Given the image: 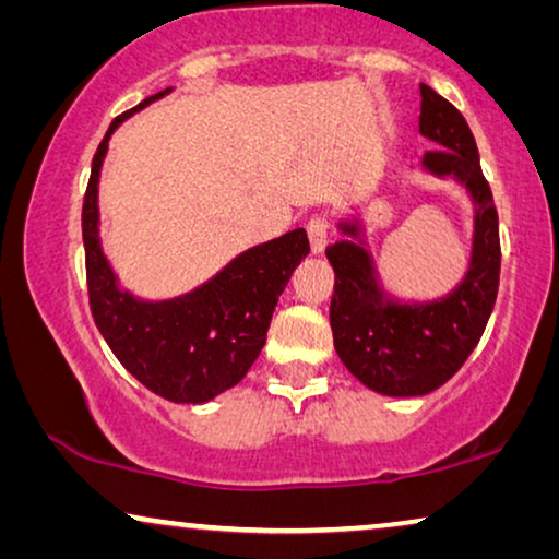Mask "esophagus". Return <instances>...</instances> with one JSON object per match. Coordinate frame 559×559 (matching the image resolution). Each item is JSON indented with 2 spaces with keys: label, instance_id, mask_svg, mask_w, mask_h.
I'll return each mask as SVG.
<instances>
[{
  "label": "esophagus",
  "instance_id": "obj_1",
  "mask_svg": "<svg viewBox=\"0 0 559 559\" xmlns=\"http://www.w3.org/2000/svg\"><path fill=\"white\" fill-rule=\"evenodd\" d=\"M308 239L312 254H323L328 247V221L323 216H312L308 221Z\"/></svg>",
  "mask_w": 559,
  "mask_h": 559
}]
</instances>
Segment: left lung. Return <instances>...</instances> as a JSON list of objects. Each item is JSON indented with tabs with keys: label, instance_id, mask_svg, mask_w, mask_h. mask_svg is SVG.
<instances>
[{
	"label": "left lung",
	"instance_id": "1",
	"mask_svg": "<svg viewBox=\"0 0 559 559\" xmlns=\"http://www.w3.org/2000/svg\"><path fill=\"white\" fill-rule=\"evenodd\" d=\"M419 134L440 150L425 152L423 170L453 178L473 198L471 266L461 285L430 302H396L379 285L358 221H341L346 239L325 249L335 272L333 346L364 386L386 396H423L445 384L478 346L499 293V213L480 170L468 121L448 98L419 83Z\"/></svg>",
	"mask_w": 559,
	"mask_h": 559
}]
</instances>
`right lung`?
Segmentation results:
<instances>
[{"instance_id":"1","label":"right lung","mask_w":559,"mask_h":559,"mask_svg":"<svg viewBox=\"0 0 559 559\" xmlns=\"http://www.w3.org/2000/svg\"><path fill=\"white\" fill-rule=\"evenodd\" d=\"M165 94L170 88L114 119L94 155L83 198L88 302L104 341L136 381L167 402L203 404L239 384L262 354L272 312L310 241L305 228H295L259 243L173 300L147 302L119 287L98 239V175L114 129Z\"/></svg>"}]
</instances>
